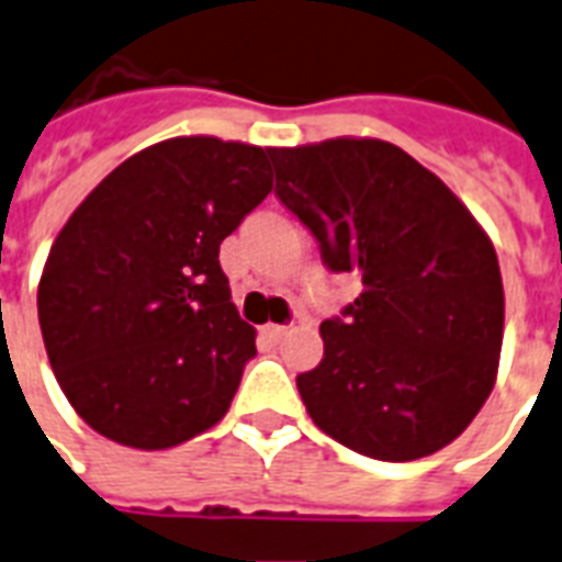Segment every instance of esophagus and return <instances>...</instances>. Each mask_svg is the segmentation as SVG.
<instances>
[{
	"label": "esophagus",
	"instance_id": "34e87169",
	"mask_svg": "<svg viewBox=\"0 0 562 562\" xmlns=\"http://www.w3.org/2000/svg\"><path fill=\"white\" fill-rule=\"evenodd\" d=\"M263 335L269 337V340H276V344H278V340H284V337L290 335V328H286V326H276V323H269V326H263Z\"/></svg>",
	"mask_w": 562,
	"mask_h": 562
}]
</instances>
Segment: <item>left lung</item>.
I'll list each match as a JSON object with an SVG mask.
<instances>
[{"label": "left lung", "instance_id": "left-lung-1", "mask_svg": "<svg viewBox=\"0 0 562 562\" xmlns=\"http://www.w3.org/2000/svg\"><path fill=\"white\" fill-rule=\"evenodd\" d=\"M276 192L335 272H358L326 358L296 379L307 415L361 457L412 462L459 438L492 394L504 281L492 239L429 168L382 138L272 147Z\"/></svg>", "mask_w": 562, "mask_h": 562}]
</instances>
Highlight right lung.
Segmentation results:
<instances>
[{
    "label": "right lung",
    "mask_w": 562,
    "mask_h": 562,
    "mask_svg": "<svg viewBox=\"0 0 562 562\" xmlns=\"http://www.w3.org/2000/svg\"><path fill=\"white\" fill-rule=\"evenodd\" d=\"M272 147L177 136L133 154L49 248L37 319L46 358L94 432L168 450L231 408L257 331L218 246L272 192Z\"/></svg>",
    "instance_id": "add662e5"
}]
</instances>
